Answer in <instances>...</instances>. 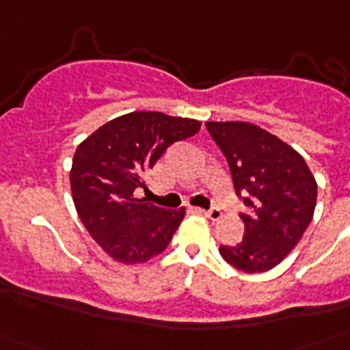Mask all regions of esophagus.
Wrapping results in <instances>:
<instances>
[{"mask_svg":"<svg viewBox=\"0 0 350 350\" xmlns=\"http://www.w3.org/2000/svg\"><path fill=\"white\" fill-rule=\"evenodd\" d=\"M198 213H202L203 216H207V218L213 219V221H216V219L221 218V211H219L218 207H211L208 211H202V208H198Z\"/></svg>","mask_w":350,"mask_h":350,"instance_id":"obj_1","label":"esophagus"}]
</instances>
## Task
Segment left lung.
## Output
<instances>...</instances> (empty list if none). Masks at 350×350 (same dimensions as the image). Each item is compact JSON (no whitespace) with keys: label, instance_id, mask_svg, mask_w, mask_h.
Here are the masks:
<instances>
[{"label":"left lung","instance_id":"1","mask_svg":"<svg viewBox=\"0 0 350 350\" xmlns=\"http://www.w3.org/2000/svg\"><path fill=\"white\" fill-rule=\"evenodd\" d=\"M229 163L247 213L243 239L221 245L224 260L243 272L276 267L298 245L316 207L318 185L305 159L271 132L243 121H207Z\"/></svg>","mask_w":350,"mask_h":350}]
</instances>
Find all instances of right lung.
Returning <instances> with one entry per match:
<instances>
[{
  "mask_svg": "<svg viewBox=\"0 0 350 350\" xmlns=\"http://www.w3.org/2000/svg\"><path fill=\"white\" fill-rule=\"evenodd\" d=\"M202 123L163 112H131L109 121L78 147L72 159V200L85 229L121 263H143L161 254L185 208H161L136 198L145 174L174 142Z\"/></svg>",
  "mask_w": 350,
  "mask_h": 350,
  "instance_id": "right-lung-1",
  "label": "right lung"
}]
</instances>
